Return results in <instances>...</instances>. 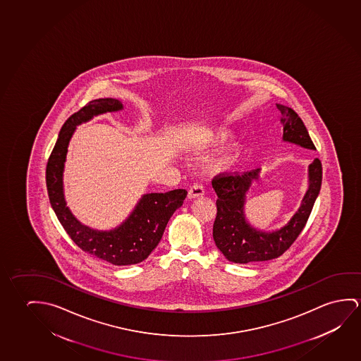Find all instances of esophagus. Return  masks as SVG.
I'll return each mask as SVG.
<instances>
[{"instance_id":"obj_1","label":"esophagus","mask_w":361,"mask_h":361,"mask_svg":"<svg viewBox=\"0 0 361 361\" xmlns=\"http://www.w3.org/2000/svg\"><path fill=\"white\" fill-rule=\"evenodd\" d=\"M204 194H205V190H204L202 185H200V183H194V185L190 188V199H194V197H200V196H202Z\"/></svg>"}]
</instances>
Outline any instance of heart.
<instances>
[{"label": "heart", "mask_w": 361, "mask_h": 361, "mask_svg": "<svg viewBox=\"0 0 361 361\" xmlns=\"http://www.w3.org/2000/svg\"><path fill=\"white\" fill-rule=\"evenodd\" d=\"M231 139V133L228 130H220L217 131L215 137H214V144L224 145ZM245 147L243 146H236L231 150L225 152L224 155L220 156L216 161L212 162L211 170L214 172H231L239 166L240 162L245 156Z\"/></svg>", "instance_id": "b5f03b06"}]
</instances>
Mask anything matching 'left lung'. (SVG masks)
I'll return each mask as SVG.
<instances>
[{"instance_id":"left-lung-1","label":"left lung","mask_w":361,"mask_h":361,"mask_svg":"<svg viewBox=\"0 0 361 361\" xmlns=\"http://www.w3.org/2000/svg\"><path fill=\"white\" fill-rule=\"evenodd\" d=\"M281 112L283 140L315 150L305 125L299 115L288 106L276 105ZM259 176V169L250 171L220 172L212 178V188L216 192V219L212 236L217 249L228 261L249 264L256 261L276 259L294 244L305 228L311 211L320 192L322 181V161L315 159L309 166V190L302 199L299 210L288 225L275 233H267L251 228L245 220V195L252 180Z\"/></svg>"}]
</instances>
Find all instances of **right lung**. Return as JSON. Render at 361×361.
<instances>
[{
    "mask_svg": "<svg viewBox=\"0 0 361 361\" xmlns=\"http://www.w3.org/2000/svg\"><path fill=\"white\" fill-rule=\"evenodd\" d=\"M121 102L115 99L90 101L67 118L46 166V186L51 206L67 235L80 249L101 260L123 267L139 264L147 259L164 235L167 222L181 207L188 191L171 190L161 194H147L120 228L107 233L82 226L66 207L62 191V171L67 146L73 131L81 122L104 112L121 110Z\"/></svg>",
    "mask_w": 361,
    "mask_h": 361,
    "instance_id": "add662e5",
    "label": "right lung"
}]
</instances>
